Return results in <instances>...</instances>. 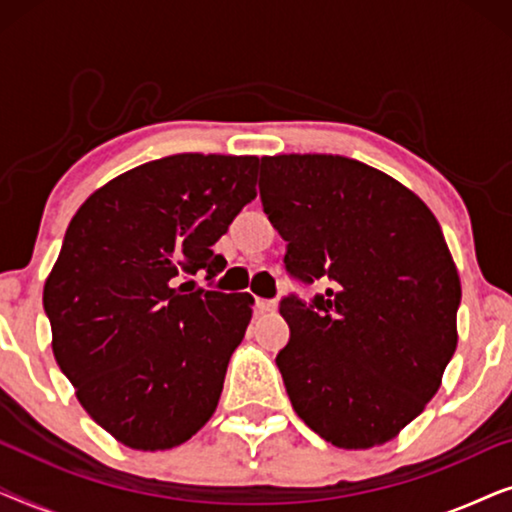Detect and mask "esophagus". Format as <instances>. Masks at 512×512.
<instances>
[{
	"instance_id": "34e87169",
	"label": "esophagus",
	"mask_w": 512,
	"mask_h": 512,
	"mask_svg": "<svg viewBox=\"0 0 512 512\" xmlns=\"http://www.w3.org/2000/svg\"><path fill=\"white\" fill-rule=\"evenodd\" d=\"M275 310H277L275 300L256 298V312H258V314H270V312H275Z\"/></svg>"
}]
</instances>
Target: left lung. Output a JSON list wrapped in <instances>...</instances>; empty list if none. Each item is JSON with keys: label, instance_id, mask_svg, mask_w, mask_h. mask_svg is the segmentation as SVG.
I'll return each instance as SVG.
<instances>
[{"label": "left lung", "instance_id": "1", "mask_svg": "<svg viewBox=\"0 0 512 512\" xmlns=\"http://www.w3.org/2000/svg\"><path fill=\"white\" fill-rule=\"evenodd\" d=\"M261 202L291 279L328 284L279 300L277 354L298 417L345 450L382 445L440 387L457 349L461 284L443 230L415 193L331 153L261 158Z\"/></svg>", "mask_w": 512, "mask_h": 512}]
</instances>
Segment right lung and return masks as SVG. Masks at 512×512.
<instances>
[{
  "instance_id": "add662e5",
  "label": "right lung",
  "mask_w": 512,
  "mask_h": 512,
  "mask_svg": "<svg viewBox=\"0 0 512 512\" xmlns=\"http://www.w3.org/2000/svg\"><path fill=\"white\" fill-rule=\"evenodd\" d=\"M256 156L177 153L111 179L79 207L46 279L53 354L104 431L170 450L219 403L251 319L249 293L207 291L212 249L256 198Z\"/></svg>"
}]
</instances>
